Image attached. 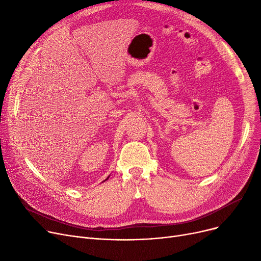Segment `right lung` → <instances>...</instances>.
Segmentation results:
<instances>
[{
    "label": "right lung",
    "mask_w": 261,
    "mask_h": 261,
    "mask_svg": "<svg viewBox=\"0 0 261 261\" xmlns=\"http://www.w3.org/2000/svg\"><path fill=\"white\" fill-rule=\"evenodd\" d=\"M107 180H108V179H107Z\"/></svg>",
    "instance_id": "add662e5"
}]
</instances>
